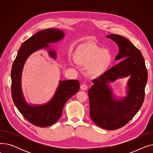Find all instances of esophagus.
Returning a JSON list of instances; mask_svg holds the SVG:
<instances>
[{
    "instance_id": "34e87169",
    "label": "esophagus",
    "mask_w": 153,
    "mask_h": 153,
    "mask_svg": "<svg viewBox=\"0 0 153 153\" xmlns=\"http://www.w3.org/2000/svg\"><path fill=\"white\" fill-rule=\"evenodd\" d=\"M81 89L82 90H83V91L87 90V85H85V84H82V85L81 86Z\"/></svg>"
}]
</instances>
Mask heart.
Instances as JSON below:
<instances>
[{"label": "heart", "mask_w": 153, "mask_h": 153, "mask_svg": "<svg viewBox=\"0 0 153 153\" xmlns=\"http://www.w3.org/2000/svg\"><path fill=\"white\" fill-rule=\"evenodd\" d=\"M73 56L79 65L87 66V74L92 77L103 74L112 62L111 53L92 42H86L80 45L74 51Z\"/></svg>", "instance_id": "b5f03b06"}]
</instances>
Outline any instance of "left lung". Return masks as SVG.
Returning a JSON list of instances; mask_svg holds the SVG:
<instances>
[{
    "instance_id": "1",
    "label": "left lung",
    "mask_w": 153,
    "mask_h": 153,
    "mask_svg": "<svg viewBox=\"0 0 153 153\" xmlns=\"http://www.w3.org/2000/svg\"><path fill=\"white\" fill-rule=\"evenodd\" d=\"M119 48L115 60L123 59L103 75L93 80L89 89L90 116L97 126L114 130L125 126L141 107L145 95L148 71L140 51L128 39L120 35L107 36ZM130 76L127 86V96L116 101L108 83L118 78Z\"/></svg>"
}]
</instances>
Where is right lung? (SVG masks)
<instances>
[{
    "label": "right lung",
    "mask_w": 153,
    "mask_h": 153,
    "mask_svg": "<svg viewBox=\"0 0 153 153\" xmlns=\"http://www.w3.org/2000/svg\"><path fill=\"white\" fill-rule=\"evenodd\" d=\"M64 36L63 32L56 28H48L37 32L22 43L12 65L11 93L14 104L23 117L39 127L49 126L58 121L66 102L79 91V82L77 80L60 81L54 97L49 102L40 105H30L23 97L21 88L23 68L30 54L42 48H48V43L58 42ZM49 54L56 58L55 51L50 50Z\"/></svg>",
    "instance_id": "obj_1"
}]
</instances>
